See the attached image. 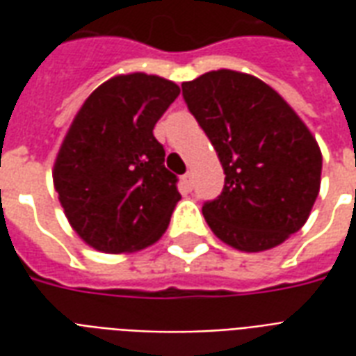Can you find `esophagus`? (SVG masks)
<instances>
[{
  "label": "esophagus",
  "instance_id": "1",
  "mask_svg": "<svg viewBox=\"0 0 356 356\" xmlns=\"http://www.w3.org/2000/svg\"><path fill=\"white\" fill-rule=\"evenodd\" d=\"M181 185L185 191H193V173H185L183 177H181Z\"/></svg>",
  "mask_w": 356,
  "mask_h": 356
}]
</instances>
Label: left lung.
I'll list each match as a JSON object with an SVG mask.
<instances>
[{"instance_id":"8db88e82","label":"left lung","mask_w":356,"mask_h":356,"mask_svg":"<svg viewBox=\"0 0 356 356\" xmlns=\"http://www.w3.org/2000/svg\"><path fill=\"white\" fill-rule=\"evenodd\" d=\"M181 88L225 171L221 194L202 206L209 229L242 252L282 244L305 225L321 188L322 154L311 131L250 74L213 70Z\"/></svg>"}]
</instances>
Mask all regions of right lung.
I'll use <instances>...</instances> for the list:
<instances>
[{"label":"right lung","instance_id":"1","mask_svg":"<svg viewBox=\"0 0 356 356\" xmlns=\"http://www.w3.org/2000/svg\"><path fill=\"white\" fill-rule=\"evenodd\" d=\"M179 93L158 76H116L74 118L53 181L72 229L95 250H143L168 229L179 179L163 165L165 150L152 131Z\"/></svg>","mask_w":356,"mask_h":356}]
</instances>
